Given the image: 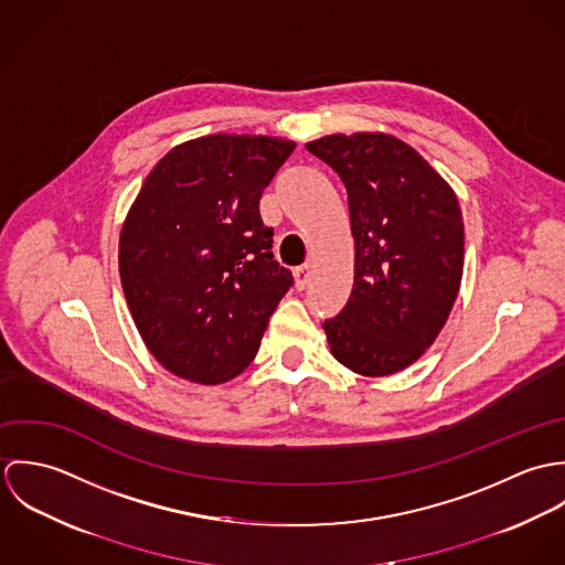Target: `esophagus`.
<instances>
[{
    "label": "esophagus",
    "mask_w": 565,
    "mask_h": 565,
    "mask_svg": "<svg viewBox=\"0 0 565 565\" xmlns=\"http://www.w3.org/2000/svg\"><path fill=\"white\" fill-rule=\"evenodd\" d=\"M311 274H313V265L311 263H305L300 267L294 269V280H296V289H307L309 280H311Z\"/></svg>",
    "instance_id": "obj_1"
}]
</instances>
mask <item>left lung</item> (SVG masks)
Returning <instances> with one entry per match:
<instances>
[{"label": "left lung", "mask_w": 565, "mask_h": 565, "mask_svg": "<svg viewBox=\"0 0 565 565\" xmlns=\"http://www.w3.org/2000/svg\"><path fill=\"white\" fill-rule=\"evenodd\" d=\"M307 150L345 184L354 285L322 323L332 356L354 374L392 376L439 337L463 278L466 233L452 186L387 132L326 135Z\"/></svg>", "instance_id": "left-lung-1"}]
</instances>
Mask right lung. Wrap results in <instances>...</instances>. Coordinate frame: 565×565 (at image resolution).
Wrapping results in <instances>:
<instances>
[{
  "label": "right lung",
  "instance_id": "add662e5",
  "mask_svg": "<svg viewBox=\"0 0 565 565\" xmlns=\"http://www.w3.org/2000/svg\"><path fill=\"white\" fill-rule=\"evenodd\" d=\"M296 150L267 135H206L148 173L119 233V276L135 326L167 372L222 385L254 361L294 285L258 213Z\"/></svg>",
  "mask_w": 565,
  "mask_h": 565
}]
</instances>
